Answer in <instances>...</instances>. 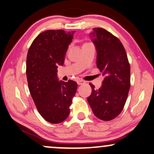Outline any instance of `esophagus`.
<instances>
[{
    "label": "esophagus",
    "instance_id": "34e87169",
    "mask_svg": "<svg viewBox=\"0 0 154 154\" xmlns=\"http://www.w3.org/2000/svg\"><path fill=\"white\" fill-rule=\"evenodd\" d=\"M77 82V84L79 85H84L85 83V81H83V80H78Z\"/></svg>",
    "mask_w": 154,
    "mask_h": 154
}]
</instances>
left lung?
I'll list each match as a JSON object with an SVG mask.
<instances>
[{
    "label": "left lung",
    "instance_id": "8db88e82",
    "mask_svg": "<svg viewBox=\"0 0 154 154\" xmlns=\"http://www.w3.org/2000/svg\"><path fill=\"white\" fill-rule=\"evenodd\" d=\"M90 38L97 51L96 66L104 79L99 89L91 85L88 101L95 116L103 121L116 117L122 111L130 88V66L120 40L103 28H93Z\"/></svg>",
    "mask_w": 154,
    "mask_h": 154
}]
</instances>
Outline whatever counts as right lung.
<instances>
[{
  "mask_svg": "<svg viewBox=\"0 0 154 154\" xmlns=\"http://www.w3.org/2000/svg\"><path fill=\"white\" fill-rule=\"evenodd\" d=\"M75 32L61 29L43 32L28 51L26 74L29 92L40 115L52 124L68 117L77 91V82L59 81L57 77L58 66H63Z\"/></svg>",
  "mask_w": 154,
  "mask_h": 154,
  "instance_id": "obj_1",
  "label": "right lung"
}]
</instances>
